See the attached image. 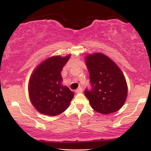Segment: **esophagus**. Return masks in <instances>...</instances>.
<instances>
[{
    "label": "esophagus",
    "mask_w": 151,
    "mask_h": 151,
    "mask_svg": "<svg viewBox=\"0 0 151 151\" xmlns=\"http://www.w3.org/2000/svg\"><path fill=\"white\" fill-rule=\"evenodd\" d=\"M82 88L81 87H80V86H79V88H78L77 89H76L75 90V92L77 93H82Z\"/></svg>",
    "instance_id": "34e87169"
}]
</instances>
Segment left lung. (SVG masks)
<instances>
[{
	"mask_svg": "<svg viewBox=\"0 0 151 151\" xmlns=\"http://www.w3.org/2000/svg\"><path fill=\"white\" fill-rule=\"evenodd\" d=\"M91 91L84 94L91 108L100 114L117 111L125 103L128 94L126 78L116 64L104 54L95 52L85 57Z\"/></svg>",
	"mask_w": 151,
	"mask_h": 151,
	"instance_id": "1",
	"label": "left lung"
}]
</instances>
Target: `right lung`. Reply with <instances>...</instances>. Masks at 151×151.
<instances>
[{"label":"right lung","instance_id":"right-lung-1","mask_svg":"<svg viewBox=\"0 0 151 151\" xmlns=\"http://www.w3.org/2000/svg\"><path fill=\"white\" fill-rule=\"evenodd\" d=\"M70 56L50 57L41 62L31 74L29 96L40 114L54 116L62 114L70 106L74 93L62 85L61 72Z\"/></svg>","mask_w":151,"mask_h":151}]
</instances>
